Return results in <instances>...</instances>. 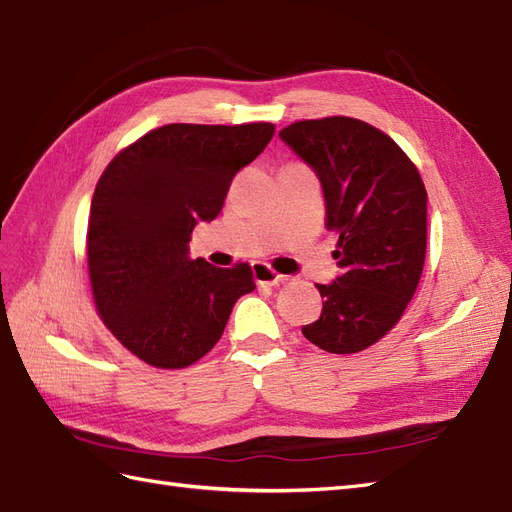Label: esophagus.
I'll return each instance as SVG.
<instances>
[{"label": "esophagus", "mask_w": 512, "mask_h": 512, "mask_svg": "<svg viewBox=\"0 0 512 512\" xmlns=\"http://www.w3.org/2000/svg\"><path fill=\"white\" fill-rule=\"evenodd\" d=\"M253 279L259 285H279L285 277L272 270L268 264H264V261H255V264H253Z\"/></svg>", "instance_id": "esophagus-1"}]
</instances>
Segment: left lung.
I'll return each instance as SVG.
<instances>
[{
    "mask_svg": "<svg viewBox=\"0 0 512 512\" xmlns=\"http://www.w3.org/2000/svg\"><path fill=\"white\" fill-rule=\"evenodd\" d=\"M279 137L316 172L340 275L318 283L323 314L303 336L358 353L399 323L417 290L427 244V192L395 141L353 117L294 122Z\"/></svg>",
    "mask_w": 512,
    "mask_h": 512,
    "instance_id": "obj_1",
    "label": "left lung"
}]
</instances>
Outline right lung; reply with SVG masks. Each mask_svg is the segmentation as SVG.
Listing matches in <instances>:
<instances>
[{"instance_id": "add662e5", "label": "right lung", "mask_w": 512, "mask_h": 512, "mask_svg": "<svg viewBox=\"0 0 512 512\" xmlns=\"http://www.w3.org/2000/svg\"><path fill=\"white\" fill-rule=\"evenodd\" d=\"M275 135L268 122L168 124L124 148L91 200L87 259L98 314L157 368H185L222 336L235 301L255 290L248 264L189 257L198 222L222 211L233 176Z\"/></svg>"}]
</instances>
